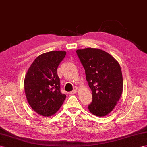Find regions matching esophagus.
Masks as SVG:
<instances>
[{
    "label": "esophagus",
    "instance_id": "obj_1",
    "mask_svg": "<svg viewBox=\"0 0 147 147\" xmlns=\"http://www.w3.org/2000/svg\"><path fill=\"white\" fill-rule=\"evenodd\" d=\"M76 92H77V90H74L73 91L70 92V94H74L75 93H76Z\"/></svg>",
    "mask_w": 147,
    "mask_h": 147
}]
</instances>
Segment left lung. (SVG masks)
Instances as JSON below:
<instances>
[{
	"label": "left lung",
	"instance_id": "left-lung-1",
	"mask_svg": "<svg viewBox=\"0 0 147 147\" xmlns=\"http://www.w3.org/2000/svg\"><path fill=\"white\" fill-rule=\"evenodd\" d=\"M76 53L93 94L88 109L94 115L104 117L113 110L122 93L120 64L110 54L99 49H78Z\"/></svg>",
	"mask_w": 147,
	"mask_h": 147
}]
</instances>
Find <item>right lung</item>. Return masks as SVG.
Masks as SVG:
<instances>
[{
  "label": "right lung",
  "mask_w": 147,
  "mask_h": 147,
  "mask_svg": "<svg viewBox=\"0 0 147 147\" xmlns=\"http://www.w3.org/2000/svg\"><path fill=\"white\" fill-rule=\"evenodd\" d=\"M66 52L54 51L40 54L30 65L25 76L24 90L27 101L43 117L52 116L59 110L66 96L61 92L57 69Z\"/></svg>",
  "instance_id": "obj_1"
}]
</instances>
